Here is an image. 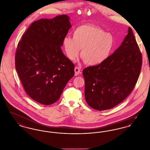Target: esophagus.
Listing matches in <instances>:
<instances>
[{"label": "esophagus", "instance_id": "34e87169", "mask_svg": "<svg viewBox=\"0 0 150 150\" xmlns=\"http://www.w3.org/2000/svg\"><path fill=\"white\" fill-rule=\"evenodd\" d=\"M81 69L78 66H76L75 68V75L77 76L81 73Z\"/></svg>", "mask_w": 150, "mask_h": 150}]
</instances>
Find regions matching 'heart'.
Listing matches in <instances>:
<instances>
[{"instance_id":"b5f03b06","label":"heart","mask_w":150,"mask_h":150,"mask_svg":"<svg viewBox=\"0 0 150 150\" xmlns=\"http://www.w3.org/2000/svg\"><path fill=\"white\" fill-rule=\"evenodd\" d=\"M63 44L70 59H76L83 48L81 56L83 61L86 64L93 66L106 61L114 48L112 35L91 25L78 26L73 33V38L65 37Z\"/></svg>"}]
</instances>
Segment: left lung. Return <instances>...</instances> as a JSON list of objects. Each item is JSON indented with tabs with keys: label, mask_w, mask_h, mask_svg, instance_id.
<instances>
[{
	"label": "left lung",
	"mask_w": 150,
	"mask_h": 150,
	"mask_svg": "<svg viewBox=\"0 0 150 150\" xmlns=\"http://www.w3.org/2000/svg\"><path fill=\"white\" fill-rule=\"evenodd\" d=\"M142 64V56L133 31L106 61L83 71L85 97L90 107L103 111L125 100L134 89Z\"/></svg>",
	"instance_id": "obj_1"
}]
</instances>
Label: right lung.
<instances>
[{"mask_svg": "<svg viewBox=\"0 0 150 150\" xmlns=\"http://www.w3.org/2000/svg\"><path fill=\"white\" fill-rule=\"evenodd\" d=\"M69 20L62 14L34 21L17 45L15 67L23 87L33 100L44 105L58 100L75 74V65L61 48L71 27Z\"/></svg>", "mask_w": 150, "mask_h": 150, "instance_id": "right-lung-1", "label": "right lung"}]
</instances>
